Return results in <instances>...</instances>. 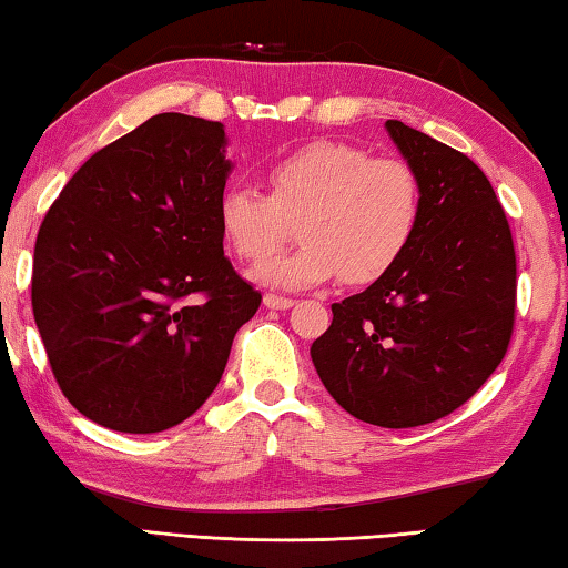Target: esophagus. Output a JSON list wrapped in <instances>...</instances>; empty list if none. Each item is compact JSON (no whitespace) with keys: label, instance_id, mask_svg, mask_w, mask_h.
<instances>
[{"label":"esophagus","instance_id":"esophagus-1","mask_svg":"<svg viewBox=\"0 0 568 568\" xmlns=\"http://www.w3.org/2000/svg\"><path fill=\"white\" fill-rule=\"evenodd\" d=\"M264 304L268 310H290V306H294V300H290V296H278V294H266Z\"/></svg>","mask_w":568,"mask_h":568}]
</instances>
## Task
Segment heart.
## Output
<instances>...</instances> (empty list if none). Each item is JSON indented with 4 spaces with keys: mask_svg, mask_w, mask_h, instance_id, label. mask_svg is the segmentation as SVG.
<instances>
[{
    "mask_svg": "<svg viewBox=\"0 0 568 568\" xmlns=\"http://www.w3.org/2000/svg\"><path fill=\"white\" fill-rule=\"evenodd\" d=\"M266 193L231 185L219 199L226 244L246 262H264L300 219L302 246L256 266L251 276L274 290H304L339 276L369 284L410 246L420 219V185L399 158H369L357 145L317 141L278 158Z\"/></svg>",
    "mask_w": 568,
    "mask_h": 568,
    "instance_id": "1",
    "label": "heart"
}]
</instances>
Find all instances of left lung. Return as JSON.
Here are the masks:
<instances>
[{
	"label": "left lung",
	"mask_w": 568,
	"mask_h": 568,
	"mask_svg": "<svg viewBox=\"0 0 568 568\" xmlns=\"http://www.w3.org/2000/svg\"><path fill=\"white\" fill-rule=\"evenodd\" d=\"M385 128L420 185L415 236L385 276L332 304L310 352L349 415L415 427L450 415L504 359L516 251L494 185L468 155L399 120Z\"/></svg>",
	"instance_id": "obj_1"
}]
</instances>
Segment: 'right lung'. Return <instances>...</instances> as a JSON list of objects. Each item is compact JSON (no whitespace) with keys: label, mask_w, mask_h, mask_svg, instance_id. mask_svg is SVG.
<instances>
[{"label":"right lung","mask_w":568,"mask_h":568,"mask_svg":"<svg viewBox=\"0 0 568 568\" xmlns=\"http://www.w3.org/2000/svg\"><path fill=\"white\" fill-rule=\"evenodd\" d=\"M213 120L161 113L64 185L34 244L32 312L64 397L118 433H161L216 389L262 294L223 256L234 163Z\"/></svg>","instance_id":"right-lung-1"}]
</instances>
